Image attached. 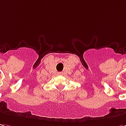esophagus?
<instances>
[{"mask_svg": "<svg viewBox=\"0 0 126 126\" xmlns=\"http://www.w3.org/2000/svg\"><path fill=\"white\" fill-rule=\"evenodd\" d=\"M58 74H59V75H62L63 73H62V72H58Z\"/></svg>", "mask_w": 126, "mask_h": 126, "instance_id": "obj_1", "label": "esophagus"}]
</instances>
